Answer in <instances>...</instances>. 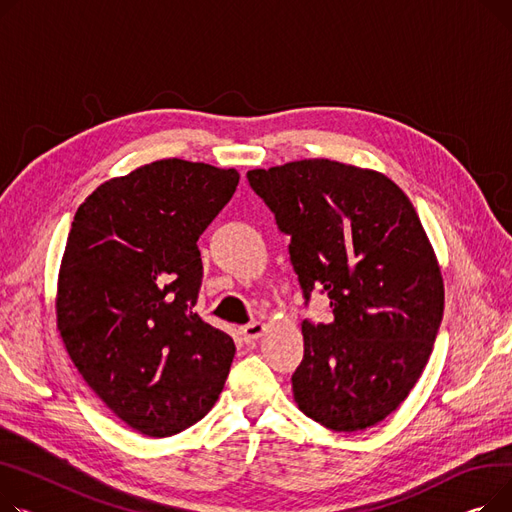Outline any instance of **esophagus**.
Listing matches in <instances>:
<instances>
[{
	"label": "esophagus",
	"instance_id": "34e87169",
	"mask_svg": "<svg viewBox=\"0 0 512 512\" xmlns=\"http://www.w3.org/2000/svg\"><path fill=\"white\" fill-rule=\"evenodd\" d=\"M264 330H266L264 322H250V324H244L242 328H239V335L244 337L246 343H252L264 335Z\"/></svg>",
	"mask_w": 512,
	"mask_h": 512
}]
</instances>
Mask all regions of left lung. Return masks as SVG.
<instances>
[{
    "instance_id": "left-lung-1",
    "label": "left lung",
    "mask_w": 512,
    "mask_h": 512,
    "mask_svg": "<svg viewBox=\"0 0 512 512\" xmlns=\"http://www.w3.org/2000/svg\"><path fill=\"white\" fill-rule=\"evenodd\" d=\"M248 182L291 235L304 297L324 291L335 314L302 324L297 407L335 432L376 426L422 376L444 310L440 264L411 200L384 173L330 159L252 169Z\"/></svg>"
}]
</instances>
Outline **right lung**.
<instances>
[{"mask_svg": "<svg viewBox=\"0 0 512 512\" xmlns=\"http://www.w3.org/2000/svg\"><path fill=\"white\" fill-rule=\"evenodd\" d=\"M237 184L235 169L161 159L76 210L57 277L59 337L93 393L144 436L196 424L227 380L235 343L194 312L196 242Z\"/></svg>", "mask_w": 512, "mask_h": 512, "instance_id": "1", "label": "right lung"}]
</instances>
